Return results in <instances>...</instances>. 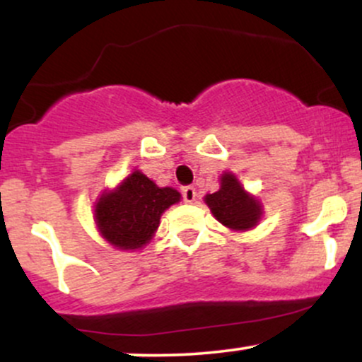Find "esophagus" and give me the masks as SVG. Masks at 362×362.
I'll use <instances>...</instances> for the list:
<instances>
[{"label": "esophagus", "instance_id": "34e87169", "mask_svg": "<svg viewBox=\"0 0 362 362\" xmlns=\"http://www.w3.org/2000/svg\"><path fill=\"white\" fill-rule=\"evenodd\" d=\"M182 197H184V202L187 204H192L195 201V197H197V192H195V187L192 185H187L182 189Z\"/></svg>", "mask_w": 362, "mask_h": 362}]
</instances>
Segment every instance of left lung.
Segmentation results:
<instances>
[{"mask_svg":"<svg viewBox=\"0 0 362 362\" xmlns=\"http://www.w3.org/2000/svg\"><path fill=\"white\" fill-rule=\"evenodd\" d=\"M206 204L213 211L219 223L231 230H250L259 223L262 211L260 204L248 195L231 173L221 177V189L206 195Z\"/></svg>","mask_w":362,"mask_h":362,"instance_id":"8db88e82","label":"left lung"}]
</instances>
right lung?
<instances>
[{
	"mask_svg": "<svg viewBox=\"0 0 362 362\" xmlns=\"http://www.w3.org/2000/svg\"><path fill=\"white\" fill-rule=\"evenodd\" d=\"M180 201L172 187H158L146 175L132 172L114 192H105L95 207V223L107 242L120 250L144 247L165 209Z\"/></svg>",
	"mask_w": 362,
	"mask_h": 362,
	"instance_id": "right-lung-1",
	"label": "right lung"
}]
</instances>
